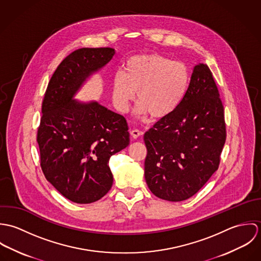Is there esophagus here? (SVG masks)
I'll return each instance as SVG.
<instances>
[{
	"label": "esophagus",
	"mask_w": 261,
	"mask_h": 261,
	"mask_svg": "<svg viewBox=\"0 0 261 261\" xmlns=\"http://www.w3.org/2000/svg\"><path fill=\"white\" fill-rule=\"evenodd\" d=\"M130 135H132V137H133L134 139H138L139 137H141V136L143 135V132H141V130L135 128V129H132V130H130Z\"/></svg>",
	"instance_id": "1"
}]
</instances>
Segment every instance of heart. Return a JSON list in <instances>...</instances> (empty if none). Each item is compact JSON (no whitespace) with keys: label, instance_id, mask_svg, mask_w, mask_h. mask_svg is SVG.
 I'll return each mask as SVG.
<instances>
[{"label":"heart","instance_id":"obj_1","mask_svg":"<svg viewBox=\"0 0 261 261\" xmlns=\"http://www.w3.org/2000/svg\"><path fill=\"white\" fill-rule=\"evenodd\" d=\"M190 84V71L183 62L160 54H143L129 58L124 71L112 80V100L117 111L127 112L138 91L139 115L154 118L167 116L183 101Z\"/></svg>","mask_w":261,"mask_h":261}]
</instances>
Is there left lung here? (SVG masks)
<instances>
[{"mask_svg": "<svg viewBox=\"0 0 261 261\" xmlns=\"http://www.w3.org/2000/svg\"><path fill=\"white\" fill-rule=\"evenodd\" d=\"M219 96L209 67L199 63L181 105L146 132L145 178L154 196L187 200L218 170L226 141Z\"/></svg>", "mask_w": 261, "mask_h": 261, "instance_id": "8db88e82", "label": "left lung"}]
</instances>
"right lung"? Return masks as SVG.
<instances>
[{"label":"right lung","mask_w":261,"mask_h":261,"mask_svg":"<svg viewBox=\"0 0 261 261\" xmlns=\"http://www.w3.org/2000/svg\"><path fill=\"white\" fill-rule=\"evenodd\" d=\"M113 48H81L69 54L52 75L42 102L37 142L45 178L78 204L101 199L112 186V154L126 148L125 118L97 101L75 94L90 75L113 57Z\"/></svg>","instance_id":"obj_1"}]
</instances>
